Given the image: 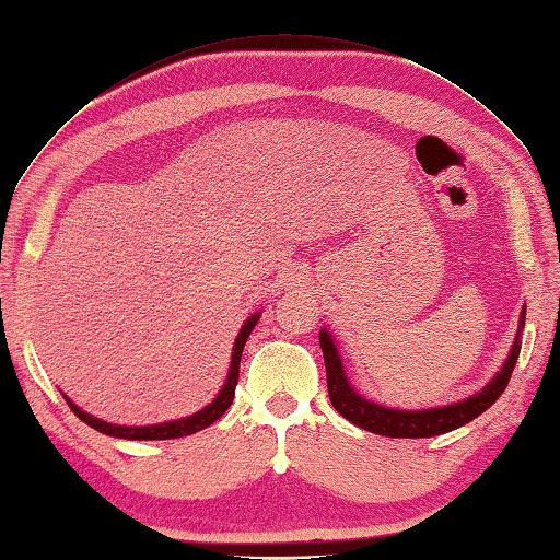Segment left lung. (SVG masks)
<instances>
[{"label": "left lung", "instance_id": "left-lung-1", "mask_svg": "<svg viewBox=\"0 0 560 560\" xmlns=\"http://www.w3.org/2000/svg\"><path fill=\"white\" fill-rule=\"evenodd\" d=\"M523 326H525V312L521 317L518 336L523 331ZM518 336H515V342H513L506 364L501 366V371L492 378V383L485 385L478 395L464 399V402L440 407V409L399 411V409H388V407H381L376 402H369V399L357 395L350 388L346 371H342L340 354L334 346V338L324 328V331L319 334V342H322L324 364H326L328 397H331V405L338 413H342V417H346L350 423L369 430V433L385 435V438H433V435L450 433V430L462 428L468 421L480 417V413L490 409L501 397V393L506 390L509 378L513 374V366H515V362H518V354H521Z\"/></svg>", "mask_w": 560, "mask_h": 560}]
</instances>
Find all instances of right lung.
Listing matches in <instances>:
<instances>
[{"label": "right lung", "mask_w": 560, "mask_h": 560, "mask_svg": "<svg viewBox=\"0 0 560 560\" xmlns=\"http://www.w3.org/2000/svg\"><path fill=\"white\" fill-rule=\"evenodd\" d=\"M257 319H260V314H253V317L246 324H243V328H241V334L236 338V346H234V352H232V366H229V376H226V383H224L222 393L212 399V405H208L206 409H200L198 413H194V417H189V419H179V421H170V423H158V425H143V428L113 425V423H106V421H98V419L90 417V413H84L82 409H78L73 402H70L68 397H66V402H68L70 409L75 411V417L80 421L92 425L94 430H98V433H104V435L125 438V440H172V438L194 435V433H198V430H203L210 423L218 421L222 413L229 407H232L234 395H236V383H238L241 352H243V346H246V340H248L250 331L255 328Z\"/></svg>", "instance_id": "right-lung-1"}]
</instances>
